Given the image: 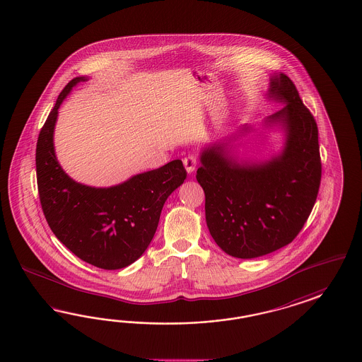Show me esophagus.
<instances>
[{
	"label": "esophagus",
	"mask_w": 362,
	"mask_h": 362,
	"mask_svg": "<svg viewBox=\"0 0 362 362\" xmlns=\"http://www.w3.org/2000/svg\"><path fill=\"white\" fill-rule=\"evenodd\" d=\"M182 162H184V165H185V169H187V173H193V172L196 170L199 158H197V156H194V154H189V156H187V157L182 160Z\"/></svg>",
	"instance_id": "1"
}]
</instances>
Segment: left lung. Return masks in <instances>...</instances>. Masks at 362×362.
<instances>
[{
	"instance_id": "obj_1",
	"label": "left lung",
	"mask_w": 362,
	"mask_h": 362,
	"mask_svg": "<svg viewBox=\"0 0 362 362\" xmlns=\"http://www.w3.org/2000/svg\"><path fill=\"white\" fill-rule=\"evenodd\" d=\"M269 96L287 106L267 122H281L287 142L281 156L264 163L230 161L221 146L201 154L197 181L205 193V217L226 254L251 259L290 244L302 230L317 200L322 163L318 127L295 87L281 74Z\"/></svg>"
}]
</instances>
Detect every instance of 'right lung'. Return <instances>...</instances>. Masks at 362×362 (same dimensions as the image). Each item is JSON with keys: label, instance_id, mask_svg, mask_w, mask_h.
<instances>
[{"label": "right lung", "instance_id": "right-lung-1", "mask_svg": "<svg viewBox=\"0 0 362 362\" xmlns=\"http://www.w3.org/2000/svg\"><path fill=\"white\" fill-rule=\"evenodd\" d=\"M75 78L57 96L41 127L36 146V175L41 208L54 236L81 260L103 269L127 267L153 239L162 206L187 178L181 160L134 175L118 187H86L71 180L56 161L54 127L57 110Z\"/></svg>", "mask_w": 362, "mask_h": 362}]
</instances>
